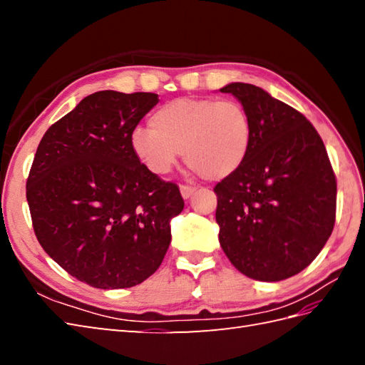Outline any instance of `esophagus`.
<instances>
[{"instance_id":"1","label":"esophagus","mask_w":365,"mask_h":365,"mask_svg":"<svg viewBox=\"0 0 365 365\" xmlns=\"http://www.w3.org/2000/svg\"><path fill=\"white\" fill-rule=\"evenodd\" d=\"M195 191H196V188L195 187H188V185H182V187H180V192H182L183 199L191 197L192 192H195Z\"/></svg>"}]
</instances>
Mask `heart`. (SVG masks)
<instances>
[{"mask_svg":"<svg viewBox=\"0 0 365 365\" xmlns=\"http://www.w3.org/2000/svg\"><path fill=\"white\" fill-rule=\"evenodd\" d=\"M149 127L131 133V149L155 175L169 173L183 150L200 177L224 180L242 168L252 143L251 115L230 98H175L153 111Z\"/></svg>","mask_w":365,"mask_h":365,"instance_id":"b5f03b06","label":"heart"}]
</instances>
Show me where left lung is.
Instances as JSON below:
<instances>
[{"mask_svg":"<svg viewBox=\"0 0 365 365\" xmlns=\"http://www.w3.org/2000/svg\"><path fill=\"white\" fill-rule=\"evenodd\" d=\"M252 120V143L235 174L215 187L220 243L240 273L276 282L312 263L334 229L337 182L320 135L262 88L230 83Z\"/></svg>","mask_w":365,"mask_h":365,"instance_id":"obj_1","label":"left lung"}]
</instances>
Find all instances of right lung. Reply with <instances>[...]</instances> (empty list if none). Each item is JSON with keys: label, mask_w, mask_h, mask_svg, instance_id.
I'll list each match as a JSON object with an SVG mask.
<instances>
[{"label": "right lung", "mask_w": 365, "mask_h": 365, "mask_svg": "<svg viewBox=\"0 0 365 365\" xmlns=\"http://www.w3.org/2000/svg\"><path fill=\"white\" fill-rule=\"evenodd\" d=\"M158 103L152 92L91 94L45 131L26 180L34 234L68 274L128 289L161 265L180 190L152 174L131 133Z\"/></svg>", "instance_id": "1"}]
</instances>
